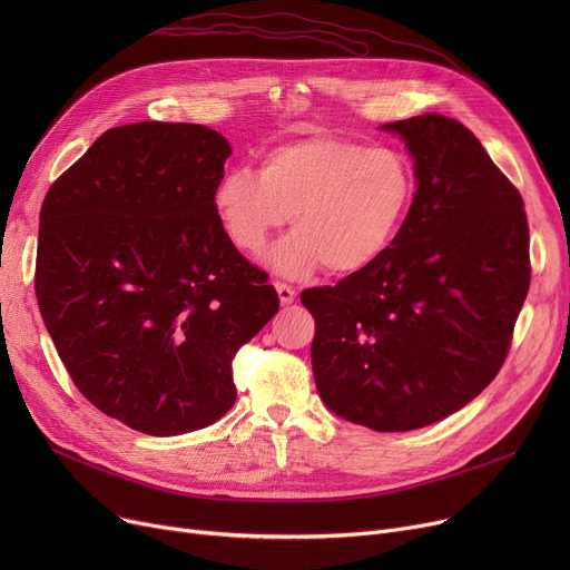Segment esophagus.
I'll return each mask as SVG.
<instances>
[{
	"instance_id": "34e87169",
	"label": "esophagus",
	"mask_w": 570,
	"mask_h": 570,
	"mask_svg": "<svg viewBox=\"0 0 570 570\" xmlns=\"http://www.w3.org/2000/svg\"><path fill=\"white\" fill-rule=\"evenodd\" d=\"M275 288H277V295H279V303H282V305H291V303L295 301V291H293L291 286L277 282Z\"/></svg>"
}]
</instances>
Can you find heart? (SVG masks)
I'll use <instances>...</instances> for the list:
<instances>
[{"instance_id": "b5f03b06", "label": "heart", "mask_w": 570, "mask_h": 570, "mask_svg": "<svg viewBox=\"0 0 570 570\" xmlns=\"http://www.w3.org/2000/svg\"><path fill=\"white\" fill-rule=\"evenodd\" d=\"M413 168L395 147L340 136H307L269 147L252 168H228L213 189V209L230 243L258 256L269 235L295 228L267 254L288 279L318 267L355 275L376 263L409 215Z\"/></svg>"}]
</instances>
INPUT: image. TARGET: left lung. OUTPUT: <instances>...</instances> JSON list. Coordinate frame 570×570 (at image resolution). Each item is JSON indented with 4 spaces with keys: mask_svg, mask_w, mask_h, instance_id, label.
<instances>
[{
    "mask_svg": "<svg viewBox=\"0 0 570 570\" xmlns=\"http://www.w3.org/2000/svg\"><path fill=\"white\" fill-rule=\"evenodd\" d=\"M413 159L415 194L363 273L307 288L323 404L374 432L432 425L481 395L503 365L529 291L520 191L458 119L387 122Z\"/></svg>",
    "mask_w": 570,
    "mask_h": 570,
    "instance_id": "1",
    "label": "left lung"
}]
</instances>
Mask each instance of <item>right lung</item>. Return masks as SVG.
<instances>
[{
    "mask_svg": "<svg viewBox=\"0 0 570 570\" xmlns=\"http://www.w3.org/2000/svg\"><path fill=\"white\" fill-rule=\"evenodd\" d=\"M230 153L203 125L115 127L41 207L37 301L55 348L89 402L149 436L228 413L233 357L279 309L213 209Z\"/></svg>",
    "mask_w": 570,
    "mask_h": 570,
    "instance_id": "add662e5",
    "label": "right lung"
}]
</instances>
